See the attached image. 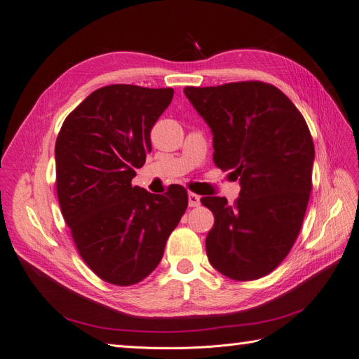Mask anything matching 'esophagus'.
Wrapping results in <instances>:
<instances>
[{
    "label": "esophagus",
    "instance_id": "34e87169",
    "mask_svg": "<svg viewBox=\"0 0 359 359\" xmlns=\"http://www.w3.org/2000/svg\"><path fill=\"white\" fill-rule=\"evenodd\" d=\"M201 205V196L196 193H189V206H198Z\"/></svg>",
    "mask_w": 359,
    "mask_h": 359
}]
</instances>
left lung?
<instances>
[{"label": "left lung", "mask_w": 359, "mask_h": 359, "mask_svg": "<svg viewBox=\"0 0 359 359\" xmlns=\"http://www.w3.org/2000/svg\"><path fill=\"white\" fill-rule=\"evenodd\" d=\"M184 94L211 128L215 166L241 186L233 205L201 199L215 219L206 256L226 277L257 280L283 262L301 231L314 160L309 126L271 83L186 86Z\"/></svg>", "instance_id": "1"}]
</instances>
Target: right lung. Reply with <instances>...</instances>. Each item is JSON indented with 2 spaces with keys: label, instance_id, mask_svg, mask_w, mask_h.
Masks as SVG:
<instances>
[{
  "label": "right lung",
  "instance_id": "1",
  "mask_svg": "<svg viewBox=\"0 0 359 359\" xmlns=\"http://www.w3.org/2000/svg\"><path fill=\"white\" fill-rule=\"evenodd\" d=\"M172 97V88L103 86L69 114L57 137L62 217L85 264L115 286L153 273L187 210L181 186L153 194L132 184L153 148L151 128Z\"/></svg>",
  "mask_w": 359,
  "mask_h": 359
}]
</instances>
